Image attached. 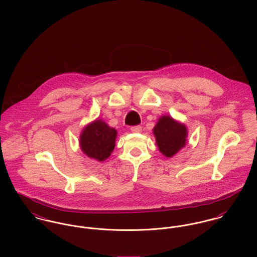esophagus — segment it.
Listing matches in <instances>:
<instances>
[{
  "label": "esophagus",
  "mask_w": 257,
  "mask_h": 257,
  "mask_svg": "<svg viewBox=\"0 0 257 257\" xmlns=\"http://www.w3.org/2000/svg\"><path fill=\"white\" fill-rule=\"evenodd\" d=\"M130 129H131V131H132L133 133H140V132L142 131V127H141L140 125H137V126H132Z\"/></svg>",
  "instance_id": "obj_1"
}]
</instances>
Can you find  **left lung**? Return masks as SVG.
Segmentation results:
<instances>
[{
	"label": "left lung",
	"mask_w": 257,
	"mask_h": 257,
	"mask_svg": "<svg viewBox=\"0 0 257 257\" xmlns=\"http://www.w3.org/2000/svg\"><path fill=\"white\" fill-rule=\"evenodd\" d=\"M154 134L161 153L171 158L185 145L187 130L170 116H163L155 126Z\"/></svg>",
	"instance_id": "obj_1"
}]
</instances>
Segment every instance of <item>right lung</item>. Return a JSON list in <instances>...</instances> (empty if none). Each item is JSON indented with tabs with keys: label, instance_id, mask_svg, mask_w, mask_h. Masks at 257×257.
Returning <instances> with one entry per match:
<instances>
[{
	"label": "right lung",
	"instance_id": "1",
	"mask_svg": "<svg viewBox=\"0 0 257 257\" xmlns=\"http://www.w3.org/2000/svg\"><path fill=\"white\" fill-rule=\"evenodd\" d=\"M116 135L114 128L102 120H96L84 129L80 138L81 149L87 157L102 162L113 151Z\"/></svg>",
	"mask_w": 257,
	"mask_h": 257
}]
</instances>
